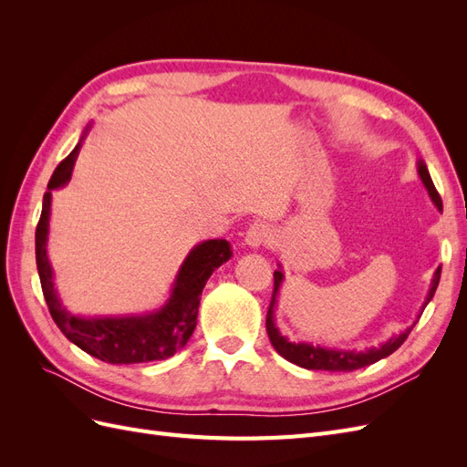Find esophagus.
I'll use <instances>...</instances> for the list:
<instances>
[{"instance_id": "34e87169", "label": "esophagus", "mask_w": 467, "mask_h": 467, "mask_svg": "<svg viewBox=\"0 0 467 467\" xmlns=\"http://www.w3.org/2000/svg\"><path fill=\"white\" fill-rule=\"evenodd\" d=\"M275 242V230L271 223L265 222H255L249 225V230L245 234V244L249 247H261V245H271Z\"/></svg>"}]
</instances>
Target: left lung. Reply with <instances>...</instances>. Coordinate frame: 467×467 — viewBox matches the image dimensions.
Wrapping results in <instances>:
<instances>
[{"label":"left lung","instance_id":"1","mask_svg":"<svg viewBox=\"0 0 467 467\" xmlns=\"http://www.w3.org/2000/svg\"><path fill=\"white\" fill-rule=\"evenodd\" d=\"M417 169H419V177L422 181V185L427 187L432 202L436 204L438 210H442L441 194H438L436 189H434V182L429 175V169H427L425 161H419ZM441 273H442V266H438L436 273H434V278L431 282V290L427 294V300H425V304H422L420 312L417 316V321L422 316V312H425L427 304L432 300V296H434L436 286H438V280H441ZM282 278H285L282 271H275V290H273L271 306H268V312H266V333H268V338H271L275 350L278 352L282 358H286L288 362H292L296 366H302V368H306V370L352 372V370L364 368V366H370V364H374L381 358H386V357L391 355V352L398 350L403 345L405 338L409 337V333H411V329L415 327V323H417L415 321L411 327H407L403 333L391 337L389 341H386L384 345L366 348V350H358V352L357 350L325 348V347H319V345L314 347L312 343H292V341H288L286 337L280 335V331L276 329V325H275V306H276V296H278V290H280V285H282Z\"/></svg>","mask_w":467,"mask_h":467}]
</instances>
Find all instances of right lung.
I'll use <instances>...</instances> for the list:
<instances>
[{
    "label": "right lung",
    "instance_id": "add662e5",
    "mask_svg": "<svg viewBox=\"0 0 467 467\" xmlns=\"http://www.w3.org/2000/svg\"><path fill=\"white\" fill-rule=\"evenodd\" d=\"M89 130V126H88ZM86 130V132H88ZM86 134L66 160L54 169L48 191L42 199V212L35 234L36 268L40 276L42 294L54 323L60 331L88 355L109 364H138L151 360H165L185 347L196 327L201 294L206 280L216 268L232 257V247L225 239H208L202 242L182 261L173 282L169 300L158 312L144 316L124 317H78L66 312L54 288L52 265L47 255L48 222L52 191L64 187L72 177L74 163Z\"/></svg>",
    "mask_w": 467,
    "mask_h": 467
}]
</instances>
